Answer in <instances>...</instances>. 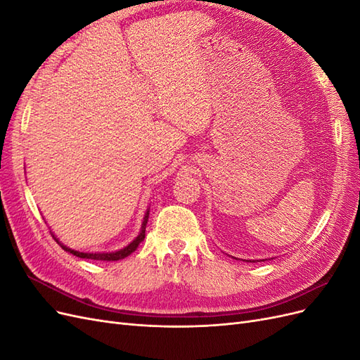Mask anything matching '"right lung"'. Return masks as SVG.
<instances>
[{
    "mask_svg": "<svg viewBox=\"0 0 360 360\" xmlns=\"http://www.w3.org/2000/svg\"><path fill=\"white\" fill-rule=\"evenodd\" d=\"M147 221H148V212L146 213V217H144V224H143V230H141V233H139V236L135 238V240L130 243V245H127L124 249H120V250H117V252H111V254H84V252H78V250H73V249H69V248H66L64 245H61L56 237V240H57V243H60V246L63 248V249H66L68 252H70V254H73V255H76V257H79V258H89V259H101V261H117V259H123V258H126L127 255H130L134 252V250H136V248H138V245L144 240V237H146V225H147Z\"/></svg>",
    "mask_w": 360,
    "mask_h": 360,
    "instance_id": "obj_1",
    "label": "right lung"
}]
</instances>
